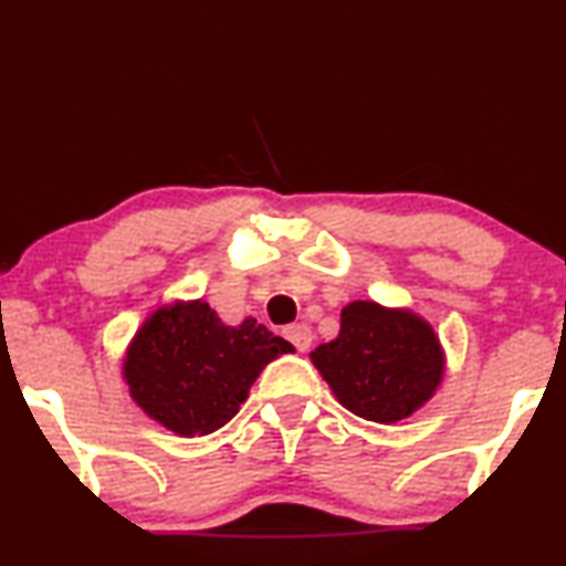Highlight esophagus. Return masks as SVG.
<instances>
[{"label": "esophagus", "mask_w": 566, "mask_h": 566, "mask_svg": "<svg viewBox=\"0 0 566 566\" xmlns=\"http://www.w3.org/2000/svg\"><path fill=\"white\" fill-rule=\"evenodd\" d=\"M284 337H287L290 343L295 345V350H301V353L308 350L311 343H313V332H311L308 324H292V326H287V329H284Z\"/></svg>", "instance_id": "34e87169"}]
</instances>
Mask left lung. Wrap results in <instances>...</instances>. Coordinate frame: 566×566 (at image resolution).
<instances>
[{
    "label": "left lung",
    "instance_id": "obj_1",
    "mask_svg": "<svg viewBox=\"0 0 566 566\" xmlns=\"http://www.w3.org/2000/svg\"><path fill=\"white\" fill-rule=\"evenodd\" d=\"M311 358L339 403L382 424L417 411L442 379V350L430 324L371 301L350 303L339 337L318 345Z\"/></svg>",
    "mask_w": 566,
    "mask_h": 566
}]
</instances>
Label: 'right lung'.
<instances>
[{
  "label": "right lung",
  "instance_id": "add662e5",
  "mask_svg": "<svg viewBox=\"0 0 566 566\" xmlns=\"http://www.w3.org/2000/svg\"><path fill=\"white\" fill-rule=\"evenodd\" d=\"M255 318L227 326L208 303L160 308L128 348L124 377L132 398L176 434H208L240 411L269 360L290 353Z\"/></svg>",
  "mask_w": 566,
  "mask_h": 566
}]
</instances>
